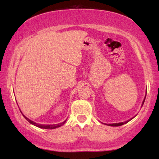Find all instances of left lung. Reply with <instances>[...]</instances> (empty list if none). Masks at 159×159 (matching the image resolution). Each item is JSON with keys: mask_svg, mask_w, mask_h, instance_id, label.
I'll return each instance as SVG.
<instances>
[{"mask_svg": "<svg viewBox=\"0 0 159 159\" xmlns=\"http://www.w3.org/2000/svg\"><path fill=\"white\" fill-rule=\"evenodd\" d=\"M145 97H146V95H145ZM145 98H144V101H143V103H142V106H143V103H144V102H145ZM133 117V118H134ZM133 118H132V119H130L129 120H128V121H125V122H120V123H115V124H107V125H108V126H111V127H119V126H121V125H125V124H126V123H127L128 121H129L130 120H131V119H132Z\"/></svg>", "mask_w": 159, "mask_h": 159, "instance_id": "obj_1", "label": "left lung"}]
</instances>
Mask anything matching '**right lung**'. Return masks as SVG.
<instances>
[{
	"instance_id": "add662e5",
	"label": "right lung",
	"mask_w": 159,
	"mask_h": 159,
	"mask_svg": "<svg viewBox=\"0 0 159 159\" xmlns=\"http://www.w3.org/2000/svg\"><path fill=\"white\" fill-rule=\"evenodd\" d=\"M23 115V116L25 117V118L27 119V120L29 121L30 124H32V125H33L34 126H36V127H40V128H43V129H56V128L57 127H59L61 126H62L63 125H64V123L66 122V120H65L64 121H63L61 123H59V124H56V125H40V124H38V123H35L34 122V121H32V120H30V119H28L27 117H26L25 115Z\"/></svg>"
}]
</instances>
